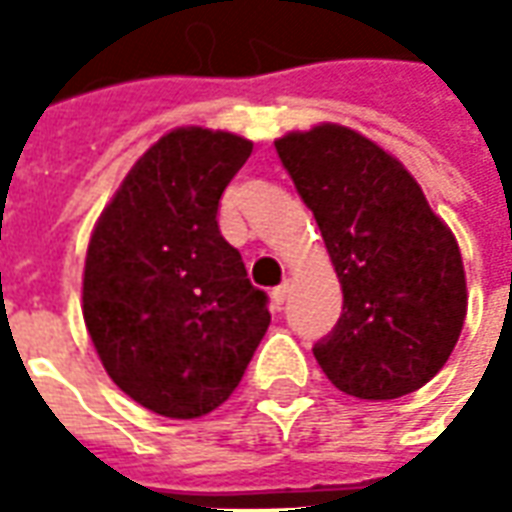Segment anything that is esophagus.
Masks as SVG:
<instances>
[{"instance_id":"esophagus-1","label":"esophagus","mask_w":512,"mask_h":512,"mask_svg":"<svg viewBox=\"0 0 512 512\" xmlns=\"http://www.w3.org/2000/svg\"><path fill=\"white\" fill-rule=\"evenodd\" d=\"M288 296H290V279H285V282H282L279 288H274L271 299H274V304H277V307H282V304L288 301Z\"/></svg>"}]
</instances>
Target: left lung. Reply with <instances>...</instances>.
Instances as JSON below:
<instances>
[{
  "label": "left lung",
  "instance_id": "8db88e82",
  "mask_svg": "<svg viewBox=\"0 0 512 512\" xmlns=\"http://www.w3.org/2000/svg\"><path fill=\"white\" fill-rule=\"evenodd\" d=\"M277 153L321 227L343 315L312 354L340 392L395 400L450 359L466 321V271L414 175L354 128L279 136Z\"/></svg>",
  "mask_w": 512,
  "mask_h": 512
}]
</instances>
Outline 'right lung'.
Wrapping results in <instances>:
<instances>
[{"label": "right lung", "mask_w": 512, "mask_h": 512, "mask_svg": "<svg viewBox=\"0 0 512 512\" xmlns=\"http://www.w3.org/2000/svg\"><path fill=\"white\" fill-rule=\"evenodd\" d=\"M252 142L175 128L145 150L98 216L82 312L101 365L131 400L169 419L233 395L271 312L219 233V200Z\"/></svg>", "instance_id": "add662e5"}]
</instances>
